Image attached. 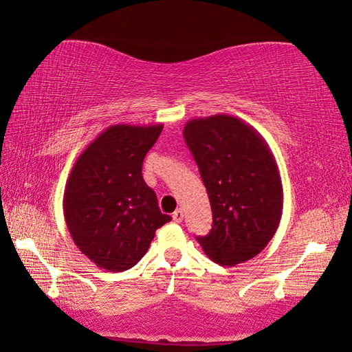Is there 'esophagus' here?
<instances>
[{"instance_id":"esophagus-1","label":"esophagus","mask_w":352,"mask_h":352,"mask_svg":"<svg viewBox=\"0 0 352 352\" xmlns=\"http://www.w3.org/2000/svg\"><path fill=\"white\" fill-rule=\"evenodd\" d=\"M172 219H174V222H177V223L183 222V211L177 210L174 214H172Z\"/></svg>"}]
</instances>
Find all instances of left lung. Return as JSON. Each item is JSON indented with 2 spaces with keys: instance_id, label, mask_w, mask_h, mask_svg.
<instances>
[{
  "instance_id": "8db88e82",
  "label": "left lung",
  "mask_w": 352,
  "mask_h": 352,
  "mask_svg": "<svg viewBox=\"0 0 352 352\" xmlns=\"http://www.w3.org/2000/svg\"><path fill=\"white\" fill-rule=\"evenodd\" d=\"M183 136L212 211L211 231L197 237L201 248L220 265L254 258L272 241L283 214V183L269 144L230 115L190 119Z\"/></svg>"
}]
</instances>
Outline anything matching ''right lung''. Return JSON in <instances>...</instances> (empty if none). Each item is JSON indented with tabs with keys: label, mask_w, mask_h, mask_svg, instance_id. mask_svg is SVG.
Masks as SVG:
<instances>
[{
	"label": "right lung",
	"mask_w": 352,
	"mask_h": 352,
	"mask_svg": "<svg viewBox=\"0 0 352 352\" xmlns=\"http://www.w3.org/2000/svg\"><path fill=\"white\" fill-rule=\"evenodd\" d=\"M163 124L105 129L88 144L68 177L65 222L77 248L109 272L132 269L160 226L172 220L142 178L146 153Z\"/></svg>",
	"instance_id": "add662e5"
}]
</instances>
